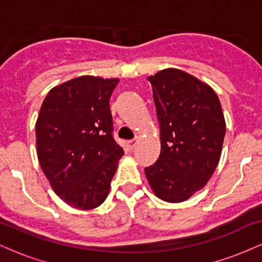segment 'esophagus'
Instances as JSON below:
<instances>
[{
    "mask_svg": "<svg viewBox=\"0 0 262 262\" xmlns=\"http://www.w3.org/2000/svg\"><path fill=\"white\" fill-rule=\"evenodd\" d=\"M127 144H128V146L130 149H134V146L137 145V139H132V140H128L127 141Z\"/></svg>",
    "mask_w": 262,
    "mask_h": 262,
    "instance_id": "1",
    "label": "esophagus"
}]
</instances>
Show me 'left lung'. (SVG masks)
<instances>
[{
	"label": "left lung",
	"mask_w": 262,
	"mask_h": 262,
	"mask_svg": "<svg viewBox=\"0 0 262 262\" xmlns=\"http://www.w3.org/2000/svg\"><path fill=\"white\" fill-rule=\"evenodd\" d=\"M152 86L161 151L145 176L166 202H182L208 182L225 135L221 102L212 87L177 69L148 77Z\"/></svg>",
	"instance_id": "left-lung-1"
}]
</instances>
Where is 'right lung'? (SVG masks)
Wrapping results in <instances>:
<instances>
[{"mask_svg": "<svg viewBox=\"0 0 262 262\" xmlns=\"http://www.w3.org/2000/svg\"><path fill=\"white\" fill-rule=\"evenodd\" d=\"M118 79L80 76L54 87L35 135L44 175L64 202L92 209L106 200L124 151L113 138L110 98Z\"/></svg>", "mask_w": 262, "mask_h": 262, "instance_id": "1", "label": "right lung"}]
</instances>
